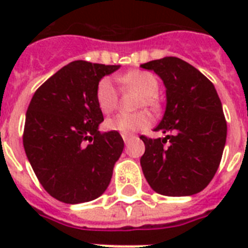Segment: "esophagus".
Listing matches in <instances>:
<instances>
[{
    "mask_svg": "<svg viewBox=\"0 0 248 248\" xmlns=\"http://www.w3.org/2000/svg\"><path fill=\"white\" fill-rule=\"evenodd\" d=\"M122 138H124V144H127L128 140H130L132 138V135H130V134H124V135H122Z\"/></svg>",
    "mask_w": 248,
    "mask_h": 248,
    "instance_id": "obj_1",
    "label": "esophagus"
}]
</instances>
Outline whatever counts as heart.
I'll use <instances>...</instances> for the list:
<instances>
[{
    "mask_svg": "<svg viewBox=\"0 0 248 248\" xmlns=\"http://www.w3.org/2000/svg\"><path fill=\"white\" fill-rule=\"evenodd\" d=\"M120 81L124 85L138 90L143 93L140 104L155 108L157 107V93H158V81L155 76L145 71H131L126 75L121 76ZM96 101L101 112L110 113L114 110L118 103V93L112 78L104 77L100 79L96 87ZM151 124V117L147 113L140 112L135 114L127 113H118L116 116L109 117L105 121V127L112 131L121 134H130V132L143 130Z\"/></svg>",
    "mask_w": 248,
    "mask_h": 248,
    "instance_id": "1",
    "label": "heart"
}]
</instances>
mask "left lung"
<instances>
[{
    "instance_id": "1",
    "label": "left lung",
    "mask_w": 248,
    "mask_h": 248,
    "mask_svg": "<svg viewBox=\"0 0 248 248\" xmlns=\"http://www.w3.org/2000/svg\"><path fill=\"white\" fill-rule=\"evenodd\" d=\"M140 67L158 75L166 87L165 114L155 128L166 136H140L145 144L140 158L144 176L163 196L200 193L217 171L227 141V121L215 86L175 56Z\"/></svg>"
}]
</instances>
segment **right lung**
<instances>
[{
	"mask_svg": "<svg viewBox=\"0 0 248 248\" xmlns=\"http://www.w3.org/2000/svg\"><path fill=\"white\" fill-rule=\"evenodd\" d=\"M120 65L76 60L38 87L25 114V155L41 185L64 203H82L107 190L124 151L117 131L101 134L97 83Z\"/></svg>",
	"mask_w": 248,
	"mask_h": 248,
	"instance_id": "right-lung-1",
	"label": "right lung"
}]
</instances>
